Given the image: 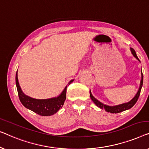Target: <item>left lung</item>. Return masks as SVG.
<instances>
[{"instance_id":"8db88e82","label":"left lung","mask_w":149,"mask_h":149,"mask_svg":"<svg viewBox=\"0 0 149 149\" xmlns=\"http://www.w3.org/2000/svg\"><path fill=\"white\" fill-rule=\"evenodd\" d=\"M130 51H131L132 54H133V56H134L138 61H140L139 58H138L136 53L134 50L132 48H130ZM142 84H143V74H142V69H141V80H140V82L139 88H138V92L136 94V95L134 96L132 99L130 100V101L127 102H124V103H122L120 104H117V105L109 106V105H107V104H103L102 102L96 99L95 97H94V96L92 95V93L91 91H90V96H91V100H93L94 103H95L98 107H99L100 109H104L107 112L111 113H118L124 111L125 110L130 109H131L134 105L136 102H137L138 98L140 96V91H141V88L142 87Z\"/></svg>"}]
</instances>
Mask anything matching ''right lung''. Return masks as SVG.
I'll return each mask as SVG.
<instances>
[{
	"label": "right lung",
	"instance_id": "add662e5",
	"mask_svg": "<svg viewBox=\"0 0 149 149\" xmlns=\"http://www.w3.org/2000/svg\"><path fill=\"white\" fill-rule=\"evenodd\" d=\"M74 79H72L70 81V82L65 87L63 91L58 96L53 98H46V99H37V98L30 97L23 93L18 81L17 72L16 73L15 76L16 86L21 102L26 108L42 116H53L62 108L65 100L66 99L67 88L71 83L74 81Z\"/></svg>",
	"mask_w": 149,
	"mask_h": 149
}]
</instances>
